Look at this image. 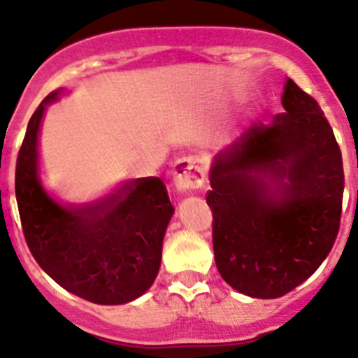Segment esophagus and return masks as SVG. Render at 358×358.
I'll return each mask as SVG.
<instances>
[{"mask_svg": "<svg viewBox=\"0 0 358 358\" xmlns=\"http://www.w3.org/2000/svg\"><path fill=\"white\" fill-rule=\"evenodd\" d=\"M204 169L195 156H185L177 161L172 172V181L177 192H194L204 182Z\"/></svg>", "mask_w": 358, "mask_h": 358, "instance_id": "obj_1", "label": "esophagus"}]
</instances>
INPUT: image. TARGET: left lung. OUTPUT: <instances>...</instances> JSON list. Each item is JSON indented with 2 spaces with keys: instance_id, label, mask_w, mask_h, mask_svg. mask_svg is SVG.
Wrapping results in <instances>:
<instances>
[{
  "instance_id": "obj_1",
  "label": "left lung",
  "mask_w": 358,
  "mask_h": 358,
  "mask_svg": "<svg viewBox=\"0 0 358 358\" xmlns=\"http://www.w3.org/2000/svg\"><path fill=\"white\" fill-rule=\"evenodd\" d=\"M285 113L220 152L206 195L218 273L235 290L274 299L301 285L334 248L343 156L314 98L287 80Z\"/></svg>"
}]
</instances>
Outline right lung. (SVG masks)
Wrapping results in <instances>:
<instances>
[{
    "instance_id": "obj_1",
    "label": "right lung",
    "mask_w": 358,
    "mask_h": 358,
    "mask_svg": "<svg viewBox=\"0 0 358 358\" xmlns=\"http://www.w3.org/2000/svg\"><path fill=\"white\" fill-rule=\"evenodd\" d=\"M59 90L28 122L15 166V199L28 249L43 271L75 296L98 305L140 297L156 280L163 236L173 213L159 177L125 181L90 204L64 202L39 170V129Z\"/></svg>"
}]
</instances>
